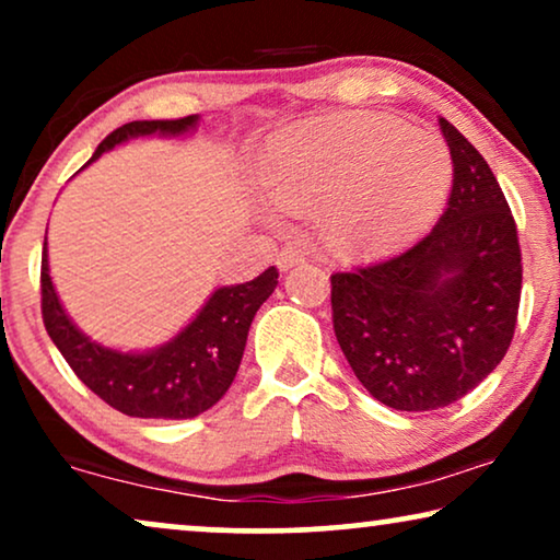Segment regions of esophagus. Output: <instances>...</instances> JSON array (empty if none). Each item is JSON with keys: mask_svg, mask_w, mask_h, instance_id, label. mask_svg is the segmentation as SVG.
<instances>
[{"mask_svg": "<svg viewBox=\"0 0 560 560\" xmlns=\"http://www.w3.org/2000/svg\"><path fill=\"white\" fill-rule=\"evenodd\" d=\"M301 262H305V252H301L298 247L280 249V255H278V270L280 272H285V270H290V267H295Z\"/></svg>", "mask_w": 560, "mask_h": 560, "instance_id": "esophagus-1", "label": "esophagus"}]
</instances>
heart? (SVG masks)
Returning a JSON list of instances; mask_svg holds the SVG:
<instances>
[{"label": "heart", "mask_w": 560, "mask_h": 560, "mask_svg": "<svg viewBox=\"0 0 560 560\" xmlns=\"http://www.w3.org/2000/svg\"><path fill=\"white\" fill-rule=\"evenodd\" d=\"M451 155L439 137L385 114L280 129L259 155L278 209H320V232L347 257H382L428 232L448 201Z\"/></svg>", "instance_id": "obj_1"}]
</instances>
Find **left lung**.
Listing matches in <instances>:
<instances>
[{
  "label": "left lung",
  "mask_w": 560,
  "mask_h": 560,
  "mask_svg": "<svg viewBox=\"0 0 560 560\" xmlns=\"http://www.w3.org/2000/svg\"><path fill=\"white\" fill-rule=\"evenodd\" d=\"M454 160L448 206L416 247L331 275L336 341L387 408L439 410L508 354L523 265L517 226L479 150L441 119Z\"/></svg>",
  "instance_id": "1"
}]
</instances>
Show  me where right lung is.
Instances as JSON below:
<instances>
[{"instance_id":"obj_1","label":"right lung","mask_w":560,"mask_h":560,"mask_svg":"<svg viewBox=\"0 0 560 560\" xmlns=\"http://www.w3.org/2000/svg\"><path fill=\"white\" fill-rule=\"evenodd\" d=\"M198 114L183 119L129 121L98 144L86 165L135 137H180L196 129ZM83 165V167H86ZM278 285V270L267 267L242 285L217 288L196 318L163 347L150 351H117L91 341L68 318L58 301L43 247V324L68 366L91 393L129 418H196L217 405L236 377L252 318Z\"/></svg>"}]
</instances>
